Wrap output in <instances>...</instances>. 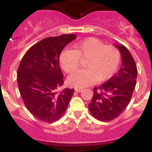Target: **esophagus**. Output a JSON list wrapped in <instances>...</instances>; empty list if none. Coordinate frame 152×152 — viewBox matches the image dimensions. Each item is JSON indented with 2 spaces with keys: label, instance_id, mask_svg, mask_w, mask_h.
I'll use <instances>...</instances> for the list:
<instances>
[{
  "label": "esophagus",
  "instance_id": "esophagus-1",
  "mask_svg": "<svg viewBox=\"0 0 152 152\" xmlns=\"http://www.w3.org/2000/svg\"><path fill=\"white\" fill-rule=\"evenodd\" d=\"M83 88H75V91H76V92H81V91H83Z\"/></svg>",
  "mask_w": 152,
  "mask_h": 152
}]
</instances>
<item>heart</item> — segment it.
<instances>
[{"mask_svg": "<svg viewBox=\"0 0 152 152\" xmlns=\"http://www.w3.org/2000/svg\"><path fill=\"white\" fill-rule=\"evenodd\" d=\"M86 69L79 70L69 76L68 82L76 88H85L113 76L120 62V53L112 46L95 38H88L74 46L73 50H65L60 55V64L67 73L78 69L80 59H87Z\"/></svg>", "mask_w": 152, "mask_h": 152, "instance_id": "b5f03b06", "label": "heart"}]
</instances>
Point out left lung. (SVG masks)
<instances>
[{
  "label": "left lung",
  "instance_id": "1",
  "mask_svg": "<svg viewBox=\"0 0 152 152\" xmlns=\"http://www.w3.org/2000/svg\"><path fill=\"white\" fill-rule=\"evenodd\" d=\"M120 51L121 66L117 74L94 89L88 109L96 119L110 121L125 110L129 103L136 87L137 68L128 49L121 44H114Z\"/></svg>",
  "mask_w": 152,
  "mask_h": 152
}]
</instances>
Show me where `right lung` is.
Returning a JSON list of instances; mask_svg holds the SVG:
<instances>
[{"instance_id":"add662e5","label":"right lung","mask_w":152,"mask_h":152,"mask_svg":"<svg viewBox=\"0 0 152 152\" xmlns=\"http://www.w3.org/2000/svg\"><path fill=\"white\" fill-rule=\"evenodd\" d=\"M76 34H61L42 39L27 51L17 71L22 99L30 113L39 120L53 122L64 115L74 89L64 88L60 54Z\"/></svg>"}]
</instances>
